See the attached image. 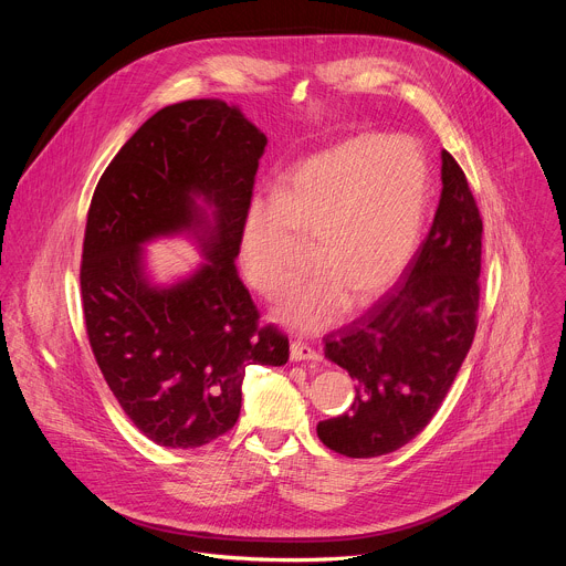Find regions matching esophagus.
I'll return each instance as SVG.
<instances>
[{
    "label": "esophagus",
    "mask_w": 566,
    "mask_h": 566,
    "mask_svg": "<svg viewBox=\"0 0 566 566\" xmlns=\"http://www.w3.org/2000/svg\"><path fill=\"white\" fill-rule=\"evenodd\" d=\"M319 358V354L311 347V345H306V343H302V340H293L291 343V360H317Z\"/></svg>",
    "instance_id": "1"
}]
</instances>
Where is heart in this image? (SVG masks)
Instances as JSON below:
<instances>
[{
    "label": "heart",
    "instance_id": "1",
    "mask_svg": "<svg viewBox=\"0 0 566 566\" xmlns=\"http://www.w3.org/2000/svg\"><path fill=\"white\" fill-rule=\"evenodd\" d=\"M428 208V164L410 138L358 136L302 164L275 197H255L241 221V271L277 300L297 271V244L317 266L277 317L300 332L332 327L389 291L412 264Z\"/></svg>",
    "mask_w": 566,
    "mask_h": 566
}]
</instances>
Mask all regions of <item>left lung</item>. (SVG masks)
Wrapping results in <instances>:
<instances>
[{
	"mask_svg": "<svg viewBox=\"0 0 566 566\" xmlns=\"http://www.w3.org/2000/svg\"><path fill=\"white\" fill-rule=\"evenodd\" d=\"M441 158V201L402 280L325 336V356L349 371L356 396L317 437L352 459L394 452L432 421L476 332L483 223L461 166L446 149Z\"/></svg>",
	"mask_w": 566,
	"mask_h": 566,
	"instance_id": "obj_1",
	"label": "left lung"
}]
</instances>
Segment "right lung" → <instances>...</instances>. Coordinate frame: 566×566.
<instances>
[{"instance_id":"right-lung-1","label":"right lung","mask_w":566,"mask_h":566,"mask_svg":"<svg viewBox=\"0 0 566 566\" xmlns=\"http://www.w3.org/2000/svg\"><path fill=\"white\" fill-rule=\"evenodd\" d=\"M266 136L221 101L156 112L112 158L87 212L80 295L96 363L132 423L166 448H199L232 430L249 365L280 367L289 338L260 325L234 271ZM217 208L211 262L172 290H151L139 241L202 227L191 197Z\"/></svg>"}]
</instances>
